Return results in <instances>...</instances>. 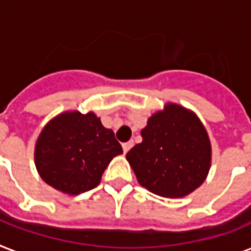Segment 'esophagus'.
<instances>
[{"label": "esophagus", "mask_w": 251, "mask_h": 251, "mask_svg": "<svg viewBox=\"0 0 251 251\" xmlns=\"http://www.w3.org/2000/svg\"><path fill=\"white\" fill-rule=\"evenodd\" d=\"M134 142L133 141H129V142H125V143H122V149H124V152H127L131 147H133Z\"/></svg>", "instance_id": "34e87169"}]
</instances>
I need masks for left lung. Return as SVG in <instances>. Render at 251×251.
I'll return each instance as SVG.
<instances>
[{
	"label": "left lung",
	"mask_w": 251,
	"mask_h": 251,
	"mask_svg": "<svg viewBox=\"0 0 251 251\" xmlns=\"http://www.w3.org/2000/svg\"><path fill=\"white\" fill-rule=\"evenodd\" d=\"M143 141L126 153L138 182L165 198L190 194L206 179L211 145L202 122L176 104L157 112L142 130Z\"/></svg>",
	"instance_id": "left-lung-1"
}]
</instances>
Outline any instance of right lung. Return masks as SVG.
I'll return each mask as SVG.
<instances>
[{"label":"right lung","mask_w":251,"mask_h":251,"mask_svg":"<svg viewBox=\"0 0 251 251\" xmlns=\"http://www.w3.org/2000/svg\"><path fill=\"white\" fill-rule=\"evenodd\" d=\"M122 147L92 112H68L41 131L35 163L41 178L57 190L80 194L99 185L105 168Z\"/></svg>","instance_id":"1"}]
</instances>
